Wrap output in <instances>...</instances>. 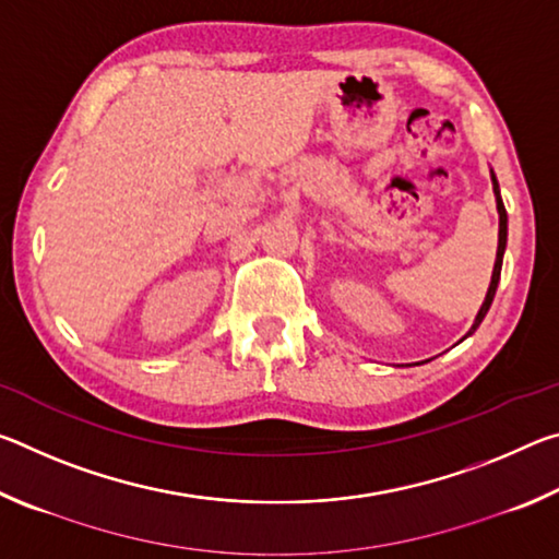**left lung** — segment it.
<instances>
[{"label": "left lung", "mask_w": 559, "mask_h": 559, "mask_svg": "<svg viewBox=\"0 0 559 559\" xmlns=\"http://www.w3.org/2000/svg\"><path fill=\"white\" fill-rule=\"evenodd\" d=\"M493 177V192H496V202H498V214H500V231H498V257H496V266H493V278H490V286H488V293H486V300L484 306H480L478 316H476V323H473V328L468 330L471 333H476V328L484 323V318L488 313L490 302H493L496 298V288H498V281H500V266H503V253H506V241H508V214H506V206H503V200H500V189H498V179L496 175Z\"/></svg>", "instance_id": "8db88e82"}]
</instances>
